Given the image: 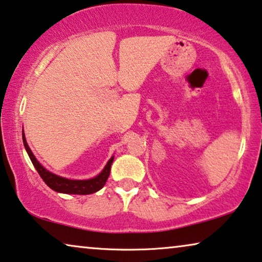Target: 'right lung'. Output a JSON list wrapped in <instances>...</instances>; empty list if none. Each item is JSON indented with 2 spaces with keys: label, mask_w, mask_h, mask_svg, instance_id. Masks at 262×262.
<instances>
[{
  "label": "right lung",
  "mask_w": 262,
  "mask_h": 262,
  "mask_svg": "<svg viewBox=\"0 0 262 262\" xmlns=\"http://www.w3.org/2000/svg\"><path fill=\"white\" fill-rule=\"evenodd\" d=\"M22 139H24L25 149L27 151L33 165L35 166L36 171L39 172V175L42 178L45 183H46L52 190H54L56 192H62V194L89 195L100 190V189L105 185L106 181H107L110 171H111V164L113 159H115V156H112L108 159L105 168L101 170V172L96 177L90 178V180H70V178L55 175V173L51 172L46 168H43V166L39 163V161L35 158V156H34L32 150H30V147L28 146L24 132H22Z\"/></svg>",
  "instance_id": "right-lung-1"
}]
</instances>
